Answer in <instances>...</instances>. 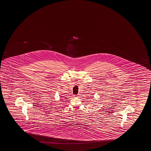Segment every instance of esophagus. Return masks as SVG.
Listing matches in <instances>:
<instances>
[{
	"mask_svg": "<svg viewBox=\"0 0 151 151\" xmlns=\"http://www.w3.org/2000/svg\"><path fill=\"white\" fill-rule=\"evenodd\" d=\"M74 97H78V96H77V95H74Z\"/></svg>",
	"mask_w": 151,
	"mask_h": 151,
	"instance_id": "1",
	"label": "esophagus"
}]
</instances>
